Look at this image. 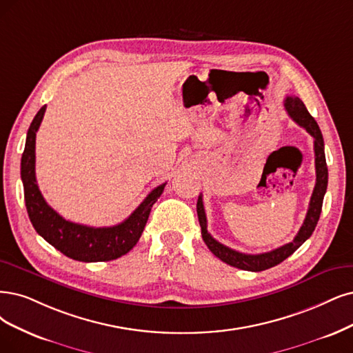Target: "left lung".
Returning a JSON list of instances; mask_svg holds the SVG:
<instances>
[{"instance_id": "obj_1", "label": "left lung", "mask_w": 353, "mask_h": 353, "mask_svg": "<svg viewBox=\"0 0 353 353\" xmlns=\"http://www.w3.org/2000/svg\"><path fill=\"white\" fill-rule=\"evenodd\" d=\"M283 106L285 110L288 112L291 119L298 123L301 128H304L307 132L314 138V154H316V186L314 190H312L311 199H310V206L305 215L304 223L299 228L298 234L295 239L285 244L278 247V249L268 252V253H260V254H245L240 253L237 250H232L230 247L221 244L216 241L210 232H208V223H206V214L203 210V201H202V194H199L198 203H196V211H198V218H199V224L202 230V239L205 244L218 259L223 260L227 265L239 268L243 270H250V272H260V270H266L269 268H273L283 262L285 259H288L298 247H301L305 240L311 237L312 231L316 230V225L319 223V218L321 214V206H323V199L325 190H327V181H329V172H327V164H325V155H324V141L321 130L314 121L305 104L301 101V99H298L295 96H286L283 100Z\"/></svg>"}]
</instances>
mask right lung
<instances>
[{"label":"right lung","instance_id":"right-lung-1","mask_svg":"<svg viewBox=\"0 0 353 353\" xmlns=\"http://www.w3.org/2000/svg\"><path fill=\"white\" fill-rule=\"evenodd\" d=\"M46 106L37 112L30 123L21 155V180L30 223L39 236H42L62 254L78 262H109L126 254L138 243L145 228L151 208L161 196L165 183L151 190L137 210L117 225L94 228L63 219L46 203L36 183V132L41 126Z\"/></svg>","mask_w":353,"mask_h":353}]
</instances>
